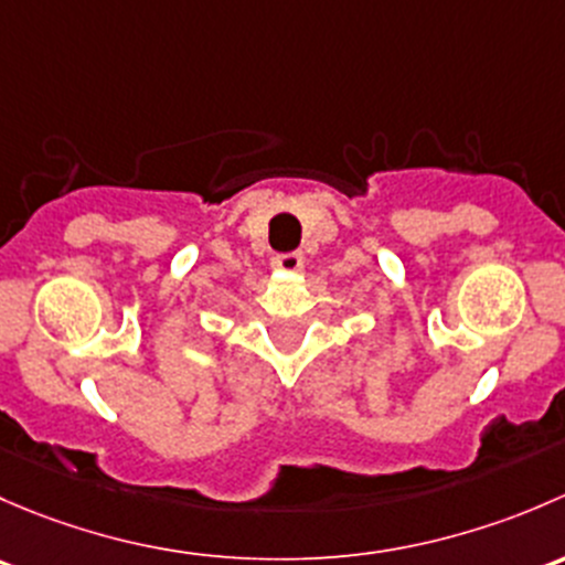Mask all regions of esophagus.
Returning a JSON list of instances; mask_svg holds the SVG:
<instances>
[{"mask_svg":"<svg viewBox=\"0 0 565 565\" xmlns=\"http://www.w3.org/2000/svg\"><path fill=\"white\" fill-rule=\"evenodd\" d=\"M271 266H275L277 271H288V275H296V271H301V266H305V255H301V253L275 255V258H271Z\"/></svg>","mask_w":565,"mask_h":565,"instance_id":"esophagus-1","label":"esophagus"}]
</instances>
